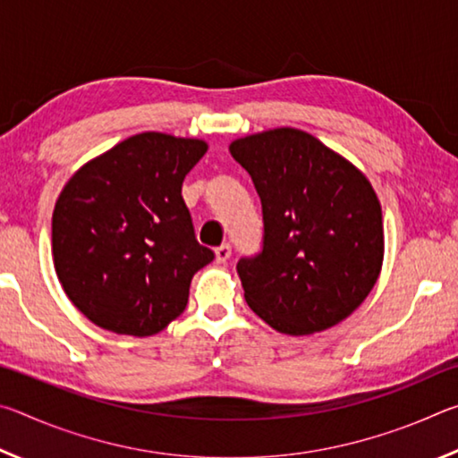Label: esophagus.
Segmentation results:
<instances>
[{"label": "esophagus", "mask_w": 458, "mask_h": 458, "mask_svg": "<svg viewBox=\"0 0 458 458\" xmlns=\"http://www.w3.org/2000/svg\"><path fill=\"white\" fill-rule=\"evenodd\" d=\"M214 254H216V262H218V265H224V262L232 257V248H230V244H222L216 248Z\"/></svg>", "instance_id": "34e87169"}]
</instances>
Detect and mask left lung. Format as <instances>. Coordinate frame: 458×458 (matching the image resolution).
Returning a JSON list of instances; mask_svg holds the SVG:
<instances>
[{
    "mask_svg": "<svg viewBox=\"0 0 458 458\" xmlns=\"http://www.w3.org/2000/svg\"><path fill=\"white\" fill-rule=\"evenodd\" d=\"M262 201L265 240L236 270L248 307L284 335H311L358 309L384 262L382 206L366 174L301 129L230 143Z\"/></svg>",
    "mask_w": 458,
    "mask_h": 458,
    "instance_id": "1",
    "label": "left lung"
}]
</instances>
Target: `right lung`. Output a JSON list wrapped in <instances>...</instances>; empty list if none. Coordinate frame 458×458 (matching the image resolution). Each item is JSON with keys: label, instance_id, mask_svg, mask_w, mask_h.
<instances>
[{"label": "right lung", "instance_id": "obj_1", "mask_svg": "<svg viewBox=\"0 0 458 458\" xmlns=\"http://www.w3.org/2000/svg\"><path fill=\"white\" fill-rule=\"evenodd\" d=\"M204 139L147 131L84 164L52 214V257L72 305L98 327L149 337L183 313L199 246L182 183Z\"/></svg>", "mask_w": 458, "mask_h": 458}]
</instances>
